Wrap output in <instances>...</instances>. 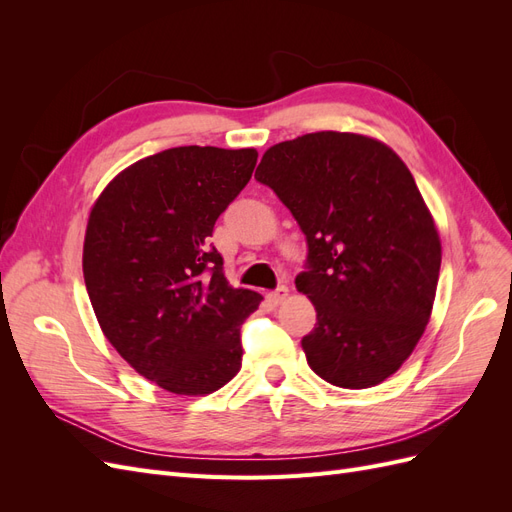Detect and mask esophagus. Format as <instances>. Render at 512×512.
Instances as JSON below:
<instances>
[{
	"label": "esophagus",
	"mask_w": 512,
	"mask_h": 512,
	"mask_svg": "<svg viewBox=\"0 0 512 512\" xmlns=\"http://www.w3.org/2000/svg\"><path fill=\"white\" fill-rule=\"evenodd\" d=\"M288 297V288L286 286H280V288H275L273 292H269L267 294V299H269V303L271 305H280V303H284V299Z\"/></svg>",
	"instance_id": "34e87169"
}]
</instances>
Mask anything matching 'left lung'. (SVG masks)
Returning <instances> with one entry per match:
<instances>
[{"label": "left lung", "instance_id": "left-lung-1", "mask_svg": "<svg viewBox=\"0 0 512 512\" xmlns=\"http://www.w3.org/2000/svg\"><path fill=\"white\" fill-rule=\"evenodd\" d=\"M307 239L299 292L316 307L301 346L316 374L369 389L421 339L442 262L436 224L408 166L369 136L314 132L273 145L256 168Z\"/></svg>", "mask_w": 512, "mask_h": 512}]
</instances>
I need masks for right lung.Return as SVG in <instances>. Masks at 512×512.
<instances>
[{
    "mask_svg": "<svg viewBox=\"0 0 512 512\" xmlns=\"http://www.w3.org/2000/svg\"><path fill=\"white\" fill-rule=\"evenodd\" d=\"M256 160V149H166L121 170L89 213L91 307L113 348L164 391L209 395L241 369V324L262 297L226 282L209 237Z\"/></svg>",
    "mask_w": 512,
    "mask_h": 512,
    "instance_id": "1",
    "label": "right lung"
}]
</instances>
